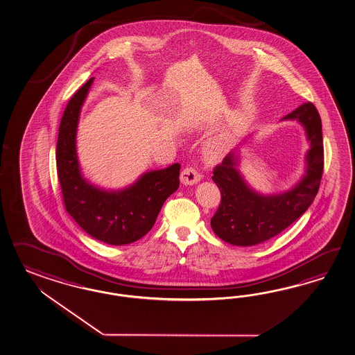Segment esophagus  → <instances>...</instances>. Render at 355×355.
I'll list each match as a JSON object with an SVG mask.
<instances>
[{"instance_id":"34e87169","label":"esophagus","mask_w":355,"mask_h":355,"mask_svg":"<svg viewBox=\"0 0 355 355\" xmlns=\"http://www.w3.org/2000/svg\"><path fill=\"white\" fill-rule=\"evenodd\" d=\"M201 180V174L193 166H186L181 173V182L183 184H195Z\"/></svg>"}]
</instances>
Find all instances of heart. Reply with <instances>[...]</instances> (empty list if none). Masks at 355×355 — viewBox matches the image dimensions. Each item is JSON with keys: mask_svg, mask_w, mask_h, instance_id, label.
Listing matches in <instances>:
<instances>
[{"mask_svg": "<svg viewBox=\"0 0 355 355\" xmlns=\"http://www.w3.org/2000/svg\"><path fill=\"white\" fill-rule=\"evenodd\" d=\"M219 150H220V144L219 142H213V144H210L208 147V154L209 155H216L219 153Z\"/></svg>", "mask_w": 355, "mask_h": 355, "instance_id": "b5f03b06", "label": "heart"}]
</instances>
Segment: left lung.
I'll use <instances>...</instances> for the list:
<instances>
[{
  "instance_id": "left-lung-1",
  "label": "left lung",
  "mask_w": 355,
  "mask_h": 355,
  "mask_svg": "<svg viewBox=\"0 0 355 355\" xmlns=\"http://www.w3.org/2000/svg\"><path fill=\"white\" fill-rule=\"evenodd\" d=\"M284 119H297L306 130L311 145L306 175L294 190L264 198L246 186L236 169V156L232 153L225 156L213 171L211 180L220 191V204L210 220L214 234L223 241L239 246L267 241L293 225L318 193L324 166L320 113L311 103H305Z\"/></svg>"
}]
</instances>
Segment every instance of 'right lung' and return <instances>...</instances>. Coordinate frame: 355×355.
Masks as SVG:
<instances>
[{"label": "right lung", "instance_id": "add662e5", "mask_svg": "<svg viewBox=\"0 0 355 355\" xmlns=\"http://www.w3.org/2000/svg\"><path fill=\"white\" fill-rule=\"evenodd\" d=\"M94 78H89L67 105L56 146V166L67 211L82 230L109 245L137 241L153 228L156 216L180 187L181 165L144 174L133 186L119 192H105L88 184L79 173L76 132L80 106Z\"/></svg>", "mask_w": 355, "mask_h": 355}]
</instances>
